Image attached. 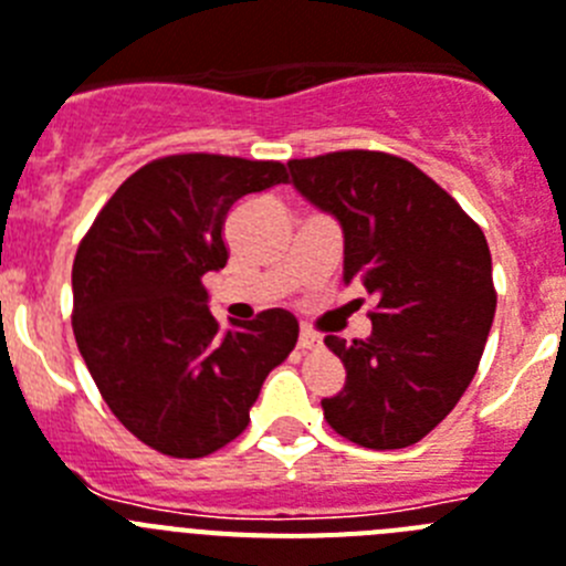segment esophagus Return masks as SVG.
<instances>
[{"mask_svg": "<svg viewBox=\"0 0 566 566\" xmlns=\"http://www.w3.org/2000/svg\"><path fill=\"white\" fill-rule=\"evenodd\" d=\"M318 347H322V336L302 327V333H298V350H318Z\"/></svg>", "mask_w": 566, "mask_h": 566, "instance_id": "1", "label": "esophagus"}]
</instances>
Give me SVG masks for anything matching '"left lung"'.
Wrapping results in <instances>:
<instances>
[{"instance_id": "left-lung-1", "label": "left lung", "mask_w": 566, "mask_h": 566, "mask_svg": "<svg viewBox=\"0 0 566 566\" xmlns=\"http://www.w3.org/2000/svg\"><path fill=\"white\" fill-rule=\"evenodd\" d=\"M287 167L293 188L342 224L344 282L376 296L370 336L324 338L347 370L322 399L324 419L370 450L416 444L479 370L495 316L488 239L401 156L338 150Z\"/></svg>"}]
</instances>
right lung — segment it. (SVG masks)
<instances>
[{
  "label": "right lung",
  "mask_w": 566,
  "mask_h": 566,
  "mask_svg": "<svg viewBox=\"0 0 566 566\" xmlns=\"http://www.w3.org/2000/svg\"><path fill=\"white\" fill-rule=\"evenodd\" d=\"M287 181L282 161L176 154L139 167L107 199L73 259V336L111 412L174 459L242 436L264 378L296 347L273 307L219 331L201 276L228 264L235 201Z\"/></svg>",
  "instance_id": "obj_1"
}]
</instances>
